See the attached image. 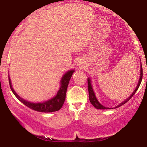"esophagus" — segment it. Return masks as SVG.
<instances>
[{
  "label": "esophagus",
  "instance_id": "obj_1",
  "mask_svg": "<svg viewBox=\"0 0 147 147\" xmlns=\"http://www.w3.org/2000/svg\"><path fill=\"white\" fill-rule=\"evenodd\" d=\"M79 65V66H80V65Z\"/></svg>",
  "mask_w": 147,
  "mask_h": 147
}]
</instances>
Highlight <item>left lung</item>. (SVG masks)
Returning <instances> with one entry per match:
<instances>
[{
  "label": "left lung",
  "instance_id": "1",
  "mask_svg": "<svg viewBox=\"0 0 147 147\" xmlns=\"http://www.w3.org/2000/svg\"><path fill=\"white\" fill-rule=\"evenodd\" d=\"M142 63H141V60H140V79H139V81L138 82V85H137L136 86V88L135 89V90L133 91V93L131 94V96H130L128 98H127L126 99H125L123 101L121 102V103H120L118 105H117V106H115L114 108H119V107L121 106V105H123V104H125V103H126V102H128V100H129L131 98L133 97V96L135 94V93L137 92V90H138V88H139L140 84H141V82H142ZM87 82H88V91H89V96H90V103H92V105H93L94 108H96V109H99V110H108V109H113V108H107V107H105L103 106V105H101L100 103H99V101H98V99H97L96 96L95 95V93L94 92V90H93V87H92V80L90 78H87Z\"/></svg>",
  "mask_w": 147,
  "mask_h": 147
}]
</instances>
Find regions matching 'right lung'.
Returning a JSON list of instances; mask_svg holds the SVG:
<instances>
[{"instance_id": "right-lung-1", "label": "right lung", "mask_w": 147, "mask_h": 147, "mask_svg": "<svg viewBox=\"0 0 147 147\" xmlns=\"http://www.w3.org/2000/svg\"><path fill=\"white\" fill-rule=\"evenodd\" d=\"M75 71L74 69H71V70L67 71L66 73L62 76L60 82V88L58 91L57 92L55 96L50 99L45 100V101L38 102V103H33V102L28 101V100L21 98L17 93L14 91V88L12 87V85L11 82V79L9 78V86L13 92L14 96L18 98L23 104L26 105L27 107L30 108V109L35 110L37 112H41V113H53V112L57 111L60 109L65 103L66 98V92H67V87L69 83V80L71 78L72 75Z\"/></svg>"}]
</instances>
